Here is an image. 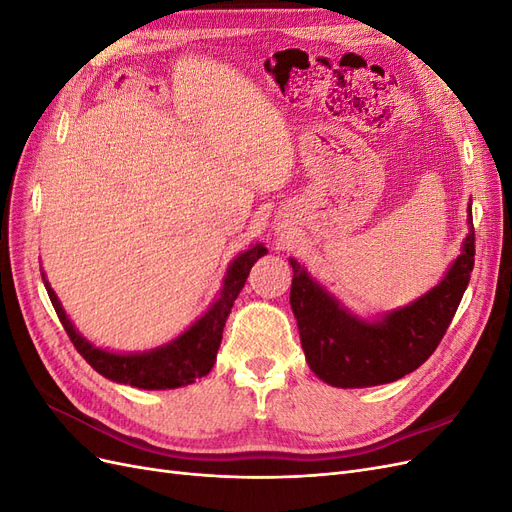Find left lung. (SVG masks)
Wrapping results in <instances>:
<instances>
[{"instance_id":"8db88e82","label":"left lung","mask_w":512,"mask_h":512,"mask_svg":"<svg viewBox=\"0 0 512 512\" xmlns=\"http://www.w3.org/2000/svg\"><path fill=\"white\" fill-rule=\"evenodd\" d=\"M290 305L305 359L314 374L339 389H361L395 382L421 367L451 324L474 269V224L463 252L444 280L421 299L395 309L378 322H365L320 288L297 260L290 258Z\"/></svg>"}]
</instances>
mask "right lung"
Segmentation results:
<instances>
[{
	"instance_id": "add662e5",
	"label": "right lung",
	"mask_w": 512,
	"mask_h": 512,
	"mask_svg": "<svg viewBox=\"0 0 512 512\" xmlns=\"http://www.w3.org/2000/svg\"><path fill=\"white\" fill-rule=\"evenodd\" d=\"M265 254L267 247L262 243H256L250 250L237 256L226 273L220 299L211 305L209 312L198 322H194L183 335H179L175 342L141 354H115L91 346L87 339L81 337L72 327L64 307L57 301L55 292L49 286V282L44 280V275L42 282L46 292H49L59 322L64 324L76 352H79L98 374L119 384L138 386V389H177V386L192 384L194 380L207 376L211 371L215 363V354H218V348L222 344V331L230 314V307L239 297L254 262Z\"/></svg>"
}]
</instances>
